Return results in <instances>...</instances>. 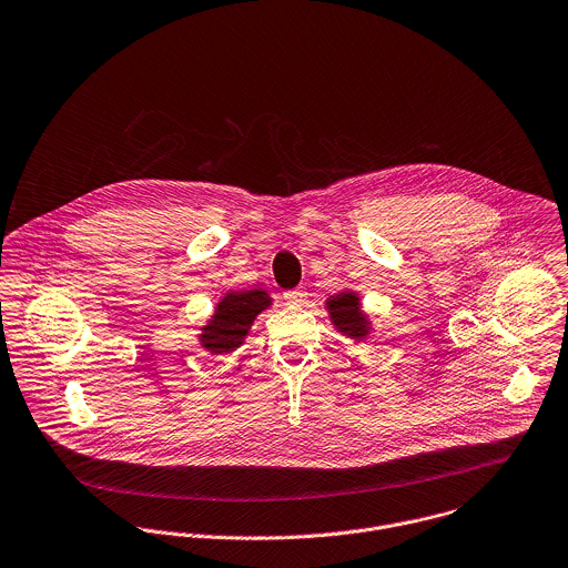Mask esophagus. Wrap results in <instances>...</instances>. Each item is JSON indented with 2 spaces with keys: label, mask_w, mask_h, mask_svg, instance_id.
Here are the masks:
<instances>
[{
  "label": "esophagus",
  "mask_w": 568,
  "mask_h": 568,
  "mask_svg": "<svg viewBox=\"0 0 568 568\" xmlns=\"http://www.w3.org/2000/svg\"><path fill=\"white\" fill-rule=\"evenodd\" d=\"M306 297H308V293L304 288H293V291L284 293V302L291 306H304Z\"/></svg>",
  "instance_id": "1"
}]
</instances>
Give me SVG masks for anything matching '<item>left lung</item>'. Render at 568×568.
I'll return each mask as SVG.
<instances>
[{
  "mask_svg": "<svg viewBox=\"0 0 568 568\" xmlns=\"http://www.w3.org/2000/svg\"><path fill=\"white\" fill-rule=\"evenodd\" d=\"M326 311H328V317H331L335 331L342 333L344 337H351L357 344L366 342L371 337L373 322L368 320V315L362 308L359 293L342 291V293L328 297Z\"/></svg>",
  "mask_w": 568,
  "mask_h": 568,
  "instance_id": "8db88e82",
  "label": "left lung"
}]
</instances>
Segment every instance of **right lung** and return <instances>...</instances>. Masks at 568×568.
<instances>
[{"mask_svg": "<svg viewBox=\"0 0 568 568\" xmlns=\"http://www.w3.org/2000/svg\"><path fill=\"white\" fill-rule=\"evenodd\" d=\"M271 302V295L262 288L224 293L211 320L200 328V346L211 355L233 353L244 344L255 317L266 311Z\"/></svg>", "mask_w": 568, "mask_h": 568, "instance_id": "right-lung-1", "label": "right lung"}]
</instances>
